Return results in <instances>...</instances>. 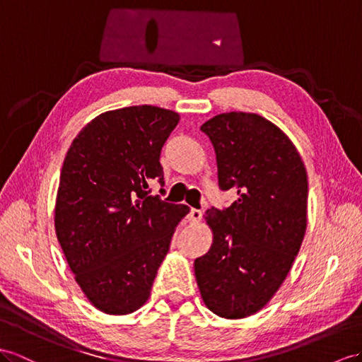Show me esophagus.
I'll use <instances>...</instances> for the list:
<instances>
[{
  "mask_svg": "<svg viewBox=\"0 0 362 362\" xmlns=\"http://www.w3.org/2000/svg\"><path fill=\"white\" fill-rule=\"evenodd\" d=\"M202 216H203V212L200 211V209H191L189 211V214H188V220L191 221V223H199V221L202 220Z\"/></svg>",
  "mask_w": 362,
  "mask_h": 362,
  "instance_id": "34e87169",
  "label": "esophagus"
}]
</instances>
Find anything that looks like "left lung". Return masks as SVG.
Here are the masks:
<instances>
[{
	"mask_svg": "<svg viewBox=\"0 0 362 362\" xmlns=\"http://www.w3.org/2000/svg\"><path fill=\"white\" fill-rule=\"evenodd\" d=\"M214 146L220 189H235L226 209L211 208L209 251L194 272L206 308L240 320L280 289L308 226V173L295 145L271 120L230 111L200 127Z\"/></svg>",
	"mask_w": 362,
	"mask_h": 362,
	"instance_id": "left-lung-1",
	"label": "left lung"
}]
</instances>
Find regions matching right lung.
<instances>
[{
    "label": "right lung",
    "instance_id": "1",
    "mask_svg": "<svg viewBox=\"0 0 362 362\" xmlns=\"http://www.w3.org/2000/svg\"><path fill=\"white\" fill-rule=\"evenodd\" d=\"M179 119L153 105L105 111L64 159L54 230L81 291L107 315L133 313L150 298L175 226L189 212L148 189L153 180L163 185L160 151Z\"/></svg>",
    "mask_w": 362,
    "mask_h": 362
}]
</instances>
